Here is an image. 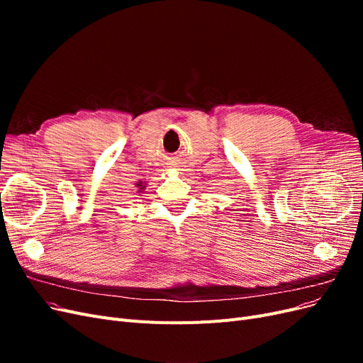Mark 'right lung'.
<instances>
[{
  "mask_svg": "<svg viewBox=\"0 0 363 363\" xmlns=\"http://www.w3.org/2000/svg\"><path fill=\"white\" fill-rule=\"evenodd\" d=\"M139 183H140V182H139ZM138 186H139V189H144V188H145V186H144V188H142V184H138Z\"/></svg>",
  "mask_w": 363,
  "mask_h": 363,
  "instance_id": "right-lung-1",
  "label": "right lung"
}]
</instances>
